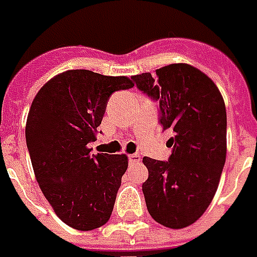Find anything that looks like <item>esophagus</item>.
I'll use <instances>...</instances> for the list:
<instances>
[{
    "mask_svg": "<svg viewBox=\"0 0 257 257\" xmlns=\"http://www.w3.org/2000/svg\"><path fill=\"white\" fill-rule=\"evenodd\" d=\"M140 154H130L128 156V163L130 164H136V163H140Z\"/></svg>",
    "mask_w": 257,
    "mask_h": 257,
    "instance_id": "esophagus-1",
    "label": "esophagus"
}]
</instances>
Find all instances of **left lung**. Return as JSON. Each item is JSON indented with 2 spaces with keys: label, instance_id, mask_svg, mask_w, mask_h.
<instances>
[{
  "label": "left lung",
  "instance_id": "8db88e82",
  "mask_svg": "<svg viewBox=\"0 0 257 257\" xmlns=\"http://www.w3.org/2000/svg\"><path fill=\"white\" fill-rule=\"evenodd\" d=\"M138 89L160 103V123L173 137L168 161L144 157L142 184L154 221L183 229L211 203L226 160V108L209 76L188 63H172L154 74L131 77Z\"/></svg>",
  "mask_w": 257,
  "mask_h": 257
}]
</instances>
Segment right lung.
<instances>
[{
    "label": "right lung",
    "instance_id": "obj_1",
    "mask_svg": "<svg viewBox=\"0 0 257 257\" xmlns=\"http://www.w3.org/2000/svg\"><path fill=\"white\" fill-rule=\"evenodd\" d=\"M128 77L67 70L40 88L26 124L35 177L62 222L93 230L108 222L128 165L126 154H90L109 96L133 88Z\"/></svg>",
    "mask_w": 257,
    "mask_h": 257
}]
</instances>
